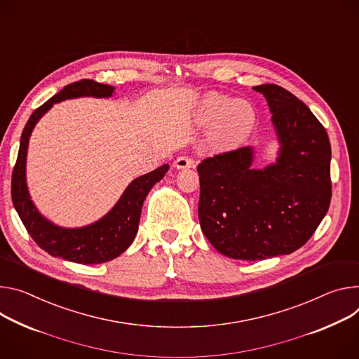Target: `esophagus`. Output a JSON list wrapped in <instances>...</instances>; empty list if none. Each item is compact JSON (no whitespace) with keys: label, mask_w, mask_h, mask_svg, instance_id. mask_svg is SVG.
Wrapping results in <instances>:
<instances>
[{"label":"esophagus","mask_w":359,"mask_h":359,"mask_svg":"<svg viewBox=\"0 0 359 359\" xmlns=\"http://www.w3.org/2000/svg\"><path fill=\"white\" fill-rule=\"evenodd\" d=\"M173 166L179 170L180 169H191V168H194V160L191 157H187V156H180L175 160Z\"/></svg>","instance_id":"1"}]
</instances>
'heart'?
<instances>
[{"mask_svg":"<svg viewBox=\"0 0 359 359\" xmlns=\"http://www.w3.org/2000/svg\"><path fill=\"white\" fill-rule=\"evenodd\" d=\"M198 120L203 126H215V137L219 142H235L253 128L256 110L248 100H232L229 95L210 93L201 103Z\"/></svg>","mask_w":359,"mask_h":359,"instance_id":"1","label":"heart"}]
</instances>
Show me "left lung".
Wrapping results in <instances>:
<instances>
[{
  "label": "left lung",
  "instance_id": "left-lung-1",
  "mask_svg": "<svg viewBox=\"0 0 359 359\" xmlns=\"http://www.w3.org/2000/svg\"><path fill=\"white\" fill-rule=\"evenodd\" d=\"M265 95L279 140L276 163L253 169L246 146L205 158L199 220L222 255L260 260L304 246L327 215L332 196L327 130L298 97L276 84L256 86Z\"/></svg>",
  "mask_w": 359,
  "mask_h": 359
}]
</instances>
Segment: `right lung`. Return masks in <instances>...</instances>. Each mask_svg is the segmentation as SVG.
I'll return each mask as SVG.
<instances>
[{"label":"right lung","mask_w":359,"mask_h":359,"mask_svg":"<svg viewBox=\"0 0 359 359\" xmlns=\"http://www.w3.org/2000/svg\"><path fill=\"white\" fill-rule=\"evenodd\" d=\"M114 87L100 84L93 80H80L72 83L53 95L48 102L32 113L22 130L20 150L11 179V198L14 208L24 223L27 232L34 242L54 257L83 265L104 264L120 256L132 245L137 231L143 202L150 189L163 179L169 170V165L135 179L127 186L114 208L97 222L69 229L46 219L32 203L27 182L25 163L27 149L32 128L54 103L77 97H111Z\"/></svg>","instance_id":"add662e5"}]
</instances>
